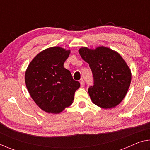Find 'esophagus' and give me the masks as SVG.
<instances>
[{
    "instance_id": "1",
    "label": "esophagus",
    "mask_w": 150,
    "mask_h": 150,
    "mask_svg": "<svg viewBox=\"0 0 150 150\" xmlns=\"http://www.w3.org/2000/svg\"><path fill=\"white\" fill-rule=\"evenodd\" d=\"M80 83H81V86L82 87H83L85 86V81H84V80L83 79H81V81H80Z\"/></svg>"
}]
</instances>
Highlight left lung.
Returning <instances> with one entry per match:
<instances>
[{
	"label": "left lung",
	"instance_id": "left-lung-1",
	"mask_svg": "<svg viewBox=\"0 0 150 150\" xmlns=\"http://www.w3.org/2000/svg\"><path fill=\"white\" fill-rule=\"evenodd\" d=\"M79 52L93 73V85L88 89L93 103L103 108L117 106L131 83V71L126 63L117 52L103 46L95 50L82 47Z\"/></svg>",
	"mask_w": 150,
	"mask_h": 150
}]
</instances>
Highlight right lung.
Wrapping results in <instances>:
<instances>
[{
	"mask_svg": "<svg viewBox=\"0 0 150 150\" xmlns=\"http://www.w3.org/2000/svg\"><path fill=\"white\" fill-rule=\"evenodd\" d=\"M69 50L53 47L35 56L25 74V82L30 96L43 110L58 114L69 106L75 91L80 87L63 63Z\"/></svg>",
	"mask_w": 150,
	"mask_h": 150,
	"instance_id": "right-lung-1",
	"label": "right lung"
}]
</instances>
